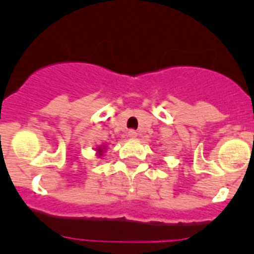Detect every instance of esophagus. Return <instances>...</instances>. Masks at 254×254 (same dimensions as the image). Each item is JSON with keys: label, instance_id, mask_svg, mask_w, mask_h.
<instances>
[{"label": "esophagus", "instance_id": "1", "mask_svg": "<svg viewBox=\"0 0 254 254\" xmlns=\"http://www.w3.org/2000/svg\"><path fill=\"white\" fill-rule=\"evenodd\" d=\"M127 134H128L129 138H136V137H137V132L133 131V129H129V131L127 132Z\"/></svg>", "mask_w": 254, "mask_h": 254}]
</instances>
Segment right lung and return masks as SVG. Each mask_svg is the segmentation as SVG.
Instances as JSON below:
<instances>
[{"mask_svg":"<svg viewBox=\"0 0 254 254\" xmlns=\"http://www.w3.org/2000/svg\"><path fill=\"white\" fill-rule=\"evenodd\" d=\"M105 145H102V146H98L95 149V151H96V155H98V156H103V154H104V151H105Z\"/></svg>","mask_w":254,"mask_h":254,"instance_id":"add662e5","label":"right lung"}]
</instances>
